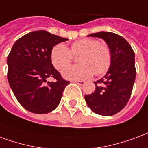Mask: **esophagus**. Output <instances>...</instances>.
Returning a JSON list of instances; mask_svg holds the SVG:
<instances>
[{"label":"esophagus","mask_w":148,"mask_h":148,"mask_svg":"<svg viewBox=\"0 0 148 148\" xmlns=\"http://www.w3.org/2000/svg\"><path fill=\"white\" fill-rule=\"evenodd\" d=\"M74 82L77 83V84H78V85H85V82H84V81H82V80H79V81H77V80H74V81H73Z\"/></svg>","instance_id":"34e87169"}]
</instances>
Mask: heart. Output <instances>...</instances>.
I'll list each match as a JSON object with an SVG mask.
<instances>
[{
	"label": "heart",
	"mask_w": 148,
	"mask_h": 148,
	"mask_svg": "<svg viewBox=\"0 0 148 148\" xmlns=\"http://www.w3.org/2000/svg\"><path fill=\"white\" fill-rule=\"evenodd\" d=\"M80 56V65L71 66L63 71V77L70 80L86 79L94 73L97 75L105 74L110 68L112 54L107 45H101L94 39H81L71 45V50L63 44H58L52 49L51 60L57 70H63L73 60V56Z\"/></svg>",
	"instance_id": "1"
}]
</instances>
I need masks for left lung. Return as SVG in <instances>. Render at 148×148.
Masks as SVG:
<instances>
[{"instance_id": "1", "label": "left lung", "mask_w": 148, "mask_h": 148, "mask_svg": "<svg viewBox=\"0 0 148 148\" xmlns=\"http://www.w3.org/2000/svg\"><path fill=\"white\" fill-rule=\"evenodd\" d=\"M88 36L104 40L110 49L112 62L104 77L94 82L96 89L85 95V102L94 113L114 115L125 108L132 94L136 78L135 53L129 42L114 33L100 31Z\"/></svg>"}]
</instances>
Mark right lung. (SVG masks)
<instances>
[{"label": "right lung", "instance_id": "obj_1", "mask_svg": "<svg viewBox=\"0 0 148 148\" xmlns=\"http://www.w3.org/2000/svg\"><path fill=\"white\" fill-rule=\"evenodd\" d=\"M67 40L38 30L24 35L13 45L7 59L8 80L18 103L29 112L49 113L60 103L70 82L54 68L51 52L56 45ZM49 77L56 81L47 83Z\"/></svg>", "mask_w": 148, "mask_h": 148}]
</instances>
